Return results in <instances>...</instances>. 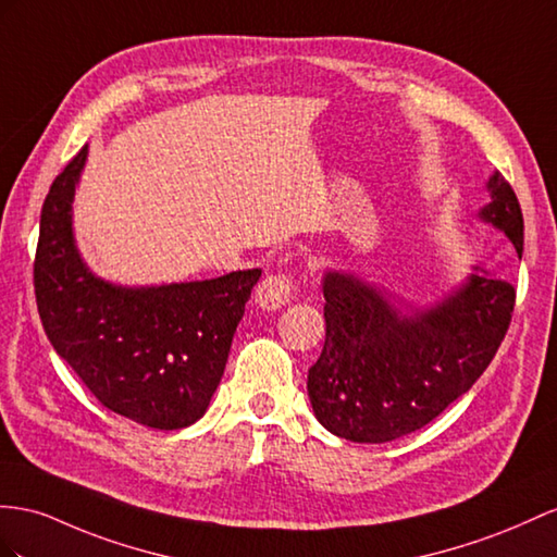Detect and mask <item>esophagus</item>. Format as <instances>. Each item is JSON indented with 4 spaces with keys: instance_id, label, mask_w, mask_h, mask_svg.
I'll use <instances>...</instances> for the list:
<instances>
[{
    "instance_id": "obj_1",
    "label": "esophagus",
    "mask_w": 557,
    "mask_h": 557,
    "mask_svg": "<svg viewBox=\"0 0 557 557\" xmlns=\"http://www.w3.org/2000/svg\"><path fill=\"white\" fill-rule=\"evenodd\" d=\"M296 292V284L289 275H268L256 287V304L265 310H277L289 304L292 294Z\"/></svg>"
}]
</instances>
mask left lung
Segmentation results:
<instances>
[{"label":"left lung","mask_w":557,"mask_h":557,"mask_svg":"<svg viewBox=\"0 0 557 557\" xmlns=\"http://www.w3.org/2000/svg\"><path fill=\"white\" fill-rule=\"evenodd\" d=\"M492 202L478 216L522 251V209L510 183L492 174ZM478 270V268H475ZM326 336L308 369V397L326 431L352 442H391L419 431L490 367L516 306V289L484 270L425 310L397 308L367 282L326 273Z\"/></svg>","instance_id":"8db88e82"}]
</instances>
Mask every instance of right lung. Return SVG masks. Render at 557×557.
Masks as SVG:
<instances>
[{
    "label": "right lung",
    "instance_id": "right-lung-1",
    "mask_svg": "<svg viewBox=\"0 0 557 557\" xmlns=\"http://www.w3.org/2000/svg\"><path fill=\"white\" fill-rule=\"evenodd\" d=\"M84 160L87 146L55 176L41 207L35 253L41 326L103 407L176 431L207 411L261 270L162 287H120L96 277L73 237Z\"/></svg>",
    "mask_w": 557,
    "mask_h": 557
}]
</instances>
